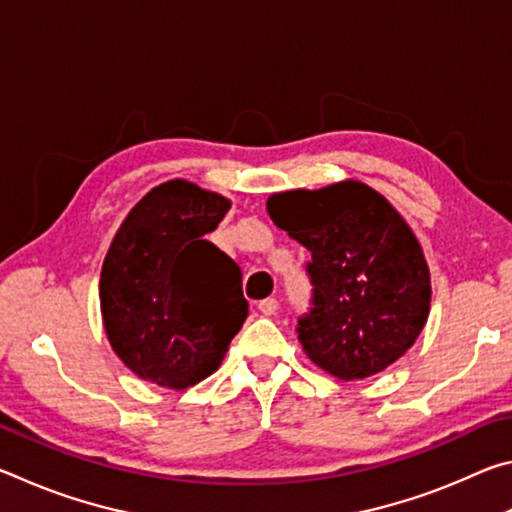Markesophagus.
Masks as SVG:
<instances>
[{
    "label": "esophagus",
    "mask_w": 512,
    "mask_h": 512,
    "mask_svg": "<svg viewBox=\"0 0 512 512\" xmlns=\"http://www.w3.org/2000/svg\"><path fill=\"white\" fill-rule=\"evenodd\" d=\"M257 309L262 311L264 316H275V314H277V309H280V302H277L275 298H266V300L259 302V307H257Z\"/></svg>",
    "instance_id": "34e87169"
}]
</instances>
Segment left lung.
Instances as JSON below:
<instances>
[{"label":"left lung","instance_id":"obj_1","mask_svg":"<svg viewBox=\"0 0 512 512\" xmlns=\"http://www.w3.org/2000/svg\"><path fill=\"white\" fill-rule=\"evenodd\" d=\"M268 216L311 253V311L298 320L307 357L332 377L386 370L429 318L431 275L418 237L359 180L268 196Z\"/></svg>","mask_w":512,"mask_h":512}]
</instances>
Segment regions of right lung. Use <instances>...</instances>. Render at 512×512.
I'll list each match as a JSON object with an SVG mask.
<instances>
[{
    "label": "right lung",
    "instance_id": "1",
    "mask_svg": "<svg viewBox=\"0 0 512 512\" xmlns=\"http://www.w3.org/2000/svg\"><path fill=\"white\" fill-rule=\"evenodd\" d=\"M230 205L176 178L119 225L101 266V316L112 350L140 379L185 391L221 366L244 325L239 266L205 239Z\"/></svg>",
    "mask_w": 512,
    "mask_h": 512
}]
</instances>
